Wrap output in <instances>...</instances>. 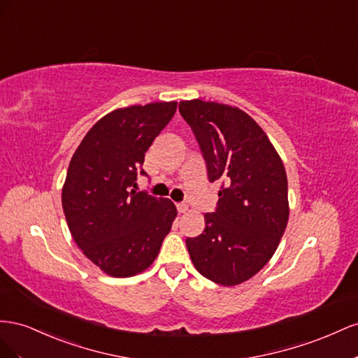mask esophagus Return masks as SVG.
<instances>
[{
	"label": "esophagus",
	"instance_id": "34e87169",
	"mask_svg": "<svg viewBox=\"0 0 358 358\" xmlns=\"http://www.w3.org/2000/svg\"><path fill=\"white\" fill-rule=\"evenodd\" d=\"M177 210H178V213H186L187 210H189V206H187V203H178V206H177Z\"/></svg>",
	"mask_w": 358,
	"mask_h": 358
}]
</instances>
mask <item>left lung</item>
I'll use <instances>...</instances> for the list:
<instances>
[{"instance_id":"obj_1","label":"left lung","mask_w":358,"mask_h":358,"mask_svg":"<svg viewBox=\"0 0 358 358\" xmlns=\"http://www.w3.org/2000/svg\"><path fill=\"white\" fill-rule=\"evenodd\" d=\"M207 163L220 181L219 202L206 229L186 246L211 282L236 287L253 278L278 249L289 217L288 180L268 136L246 112L199 99L180 101Z\"/></svg>"}]
</instances>
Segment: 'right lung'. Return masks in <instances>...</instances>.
I'll return each mask as SVG.
<instances>
[{"instance_id": "add662e5", "label": "right lung", "mask_w": 358, "mask_h": 358, "mask_svg": "<svg viewBox=\"0 0 358 358\" xmlns=\"http://www.w3.org/2000/svg\"><path fill=\"white\" fill-rule=\"evenodd\" d=\"M177 110V101L120 108L100 118L70 160L61 193L71 237L112 278H130L157 258L177 208L136 192L145 152Z\"/></svg>"}]
</instances>
